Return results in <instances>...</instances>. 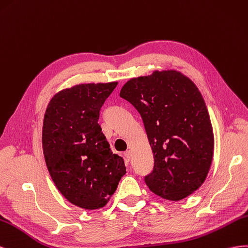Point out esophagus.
Wrapping results in <instances>:
<instances>
[{"instance_id": "esophagus-1", "label": "esophagus", "mask_w": 248, "mask_h": 248, "mask_svg": "<svg viewBox=\"0 0 248 248\" xmlns=\"http://www.w3.org/2000/svg\"><path fill=\"white\" fill-rule=\"evenodd\" d=\"M124 159L126 160V161H131V159H132V154H131V152L130 151H128V152H125L124 153Z\"/></svg>"}]
</instances>
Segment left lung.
Returning a JSON list of instances; mask_svg holds the SVG:
<instances>
[{"label": "left lung", "instance_id": "1", "mask_svg": "<svg viewBox=\"0 0 248 248\" xmlns=\"http://www.w3.org/2000/svg\"><path fill=\"white\" fill-rule=\"evenodd\" d=\"M119 95L143 120L154 155L147 187L171 202L192 194L206 181L214 154L213 128L196 85L179 70H154L125 82Z\"/></svg>", "mask_w": 248, "mask_h": 248}]
</instances>
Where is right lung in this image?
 <instances>
[{"mask_svg": "<svg viewBox=\"0 0 248 248\" xmlns=\"http://www.w3.org/2000/svg\"><path fill=\"white\" fill-rule=\"evenodd\" d=\"M118 82L64 88L49 101L42 125V150L55 186L75 206L105 207L125 174L97 124L100 110Z\"/></svg>", "mask_w": 248, "mask_h": 248, "instance_id": "1", "label": "right lung"}]
</instances>
